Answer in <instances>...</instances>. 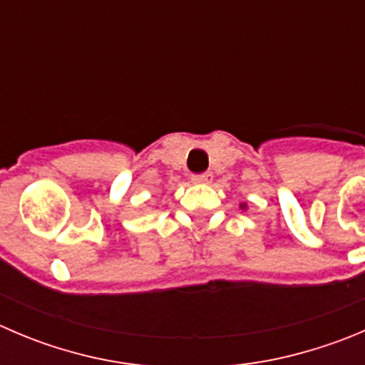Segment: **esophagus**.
Returning a JSON list of instances; mask_svg holds the SVG:
<instances>
[{"mask_svg": "<svg viewBox=\"0 0 365 365\" xmlns=\"http://www.w3.org/2000/svg\"><path fill=\"white\" fill-rule=\"evenodd\" d=\"M210 179H211V173H204V175L192 177V182H195V185H202V182H210Z\"/></svg>", "mask_w": 365, "mask_h": 365, "instance_id": "1", "label": "esophagus"}]
</instances>
